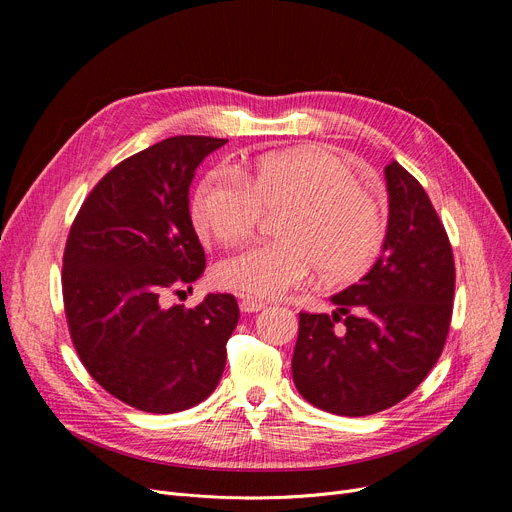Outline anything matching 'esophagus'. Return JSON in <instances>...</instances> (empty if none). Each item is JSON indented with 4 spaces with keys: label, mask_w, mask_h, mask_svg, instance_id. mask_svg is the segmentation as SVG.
Instances as JSON below:
<instances>
[{
    "label": "esophagus",
    "mask_w": 512,
    "mask_h": 512,
    "mask_svg": "<svg viewBox=\"0 0 512 512\" xmlns=\"http://www.w3.org/2000/svg\"><path fill=\"white\" fill-rule=\"evenodd\" d=\"M265 307H267V303L257 301V299H242L240 301V311H245V313H257V311H261Z\"/></svg>",
    "instance_id": "34e87169"
}]
</instances>
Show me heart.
Returning <instances> with one entry per match:
<instances>
[{
    "mask_svg": "<svg viewBox=\"0 0 512 512\" xmlns=\"http://www.w3.org/2000/svg\"><path fill=\"white\" fill-rule=\"evenodd\" d=\"M284 211L274 245L226 257L215 278L255 299H278L303 286L315 270L330 286L363 278L388 238L384 199L361 184L357 170L326 149L265 155L236 174H211L193 199L201 234L222 245L245 242L261 215Z\"/></svg>",
    "mask_w": 512,
    "mask_h": 512,
    "instance_id": "b5f03b06",
    "label": "heart"
}]
</instances>
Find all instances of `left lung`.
I'll return each mask as SVG.
<instances>
[{"label": "left lung", "mask_w": 512, "mask_h": 512, "mask_svg": "<svg viewBox=\"0 0 512 512\" xmlns=\"http://www.w3.org/2000/svg\"><path fill=\"white\" fill-rule=\"evenodd\" d=\"M388 238L359 284L334 294L336 311L299 313L292 380L313 407L365 417L394 407L432 371L448 336L454 259L423 186L386 166Z\"/></svg>", "instance_id": "obj_1"}]
</instances>
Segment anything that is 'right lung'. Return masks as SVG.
<instances>
[{"label":"right lung","mask_w":512,"mask_h":512,"mask_svg":"<svg viewBox=\"0 0 512 512\" xmlns=\"http://www.w3.org/2000/svg\"><path fill=\"white\" fill-rule=\"evenodd\" d=\"M226 143L182 134L120 161L95 184L66 240L62 292L76 353L103 390L145 413L199 405L226 367L240 317L232 294L166 307L168 292L205 270L188 186Z\"/></svg>","instance_id":"right-lung-1"}]
</instances>
